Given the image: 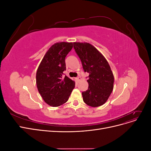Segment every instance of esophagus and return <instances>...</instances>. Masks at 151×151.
Wrapping results in <instances>:
<instances>
[{
	"label": "esophagus",
	"mask_w": 151,
	"mask_h": 151,
	"mask_svg": "<svg viewBox=\"0 0 151 151\" xmlns=\"http://www.w3.org/2000/svg\"><path fill=\"white\" fill-rule=\"evenodd\" d=\"M76 80H77V81L79 82L80 80H81V78L80 77H77V78H76Z\"/></svg>",
	"instance_id": "1"
}]
</instances>
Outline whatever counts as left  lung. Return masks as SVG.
I'll return each instance as SVG.
<instances>
[{
    "instance_id": "left-lung-1",
    "label": "left lung",
    "mask_w": 151,
    "mask_h": 151,
    "mask_svg": "<svg viewBox=\"0 0 151 151\" xmlns=\"http://www.w3.org/2000/svg\"><path fill=\"white\" fill-rule=\"evenodd\" d=\"M74 48L80 58L84 72L89 73L88 89L82 93L83 101L92 107L106 102L114 83V76L106 59L89 43H74Z\"/></svg>"
}]
</instances>
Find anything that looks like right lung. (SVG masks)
Listing matches in <instances>:
<instances>
[{
    "label": "right lung",
    "instance_id": "right-lung-1",
    "mask_svg": "<svg viewBox=\"0 0 151 151\" xmlns=\"http://www.w3.org/2000/svg\"><path fill=\"white\" fill-rule=\"evenodd\" d=\"M72 47V43L53 45L45 55L36 72L39 93L45 102L51 106L65 103L75 88V82L63 76V72L66 70L65 58Z\"/></svg>",
    "mask_w": 151,
    "mask_h": 151
}]
</instances>
